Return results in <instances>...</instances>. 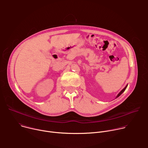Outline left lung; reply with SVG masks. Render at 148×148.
Instances as JSON below:
<instances>
[{
	"label": "left lung",
	"mask_w": 148,
	"mask_h": 148,
	"mask_svg": "<svg viewBox=\"0 0 148 148\" xmlns=\"http://www.w3.org/2000/svg\"><path fill=\"white\" fill-rule=\"evenodd\" d=\"M127 86H128V84H127V85H126V86H125V88H124L123 90H122L120 91V92H119V94L117 95V96L116 97V98H118V97H119V96H120V95H121V94H122V93H123V92L125 91V90H126V87H127Z\"/></svg>",
	"instance_id": "1"
}]
</instances>
